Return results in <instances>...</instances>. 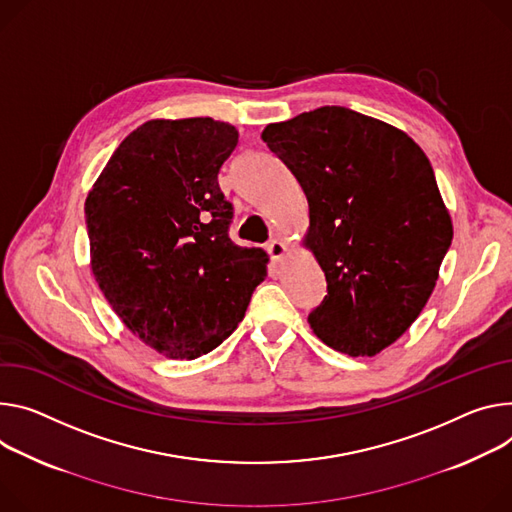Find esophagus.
<instances>
[{"mask_svg": "<svg viewBox=\"0 0 512 512\" xmlns=\"http://www.w3.org/2000/svg\"><path fill=\"white\" fill-rule=\"evenodd\" d=\"M267 253H269V257L273 259V261H280V259H284V255L288 253V247L282 243V241H271L269 245H267Z\"/></svg>", "mask_w": 512, "mask_h": 512, "instance_id": "1", "label": "esophagus"}]
</instances>
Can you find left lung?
Instances as JSON below:
<instances>
[{"instance_id": "1", "label": "left lung", "mask_w": 512, "mask_h": 512, "mask_svg": "<svg viewBox=\"0 0 512 512\" xmlns=\"http://www.w3.org/2000/svg\"><path fill=\"white\" fill-rule=\"evenodd\" d=\"M308 200L304 247L327 277L314 335L351 357L398 341L431 298L453 239L433 167L412 138L322 106L261 132Z\"/></svg>"}]
</instances>
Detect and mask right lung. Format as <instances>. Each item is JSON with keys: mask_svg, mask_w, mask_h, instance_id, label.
<instances>
[{"mask_svg": "<svg viewBox=\"0 0 512 512\" xmlns=\"http://www.w3.org/2000/svg\"><path fill=\"white\" fill-rule=\"evenodd\" d=\"M239 130L149 120L114 151L85 200L89 265L126 327L169 359L216 349L267 275V253L230 241L218 171Z\"/></svg>", "mask_w": 512, "mask_h": 512, "instance_id": "obj_1", "label": "right lung"}]
</instances>
